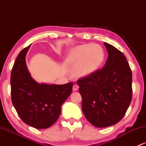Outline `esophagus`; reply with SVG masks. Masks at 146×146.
I'll return each mask as SVG.
<instances>
[{
  "label": "esophagus",
  "instance_id": "34e87169",
  "mask_svg": "<svg viewBox=\"0 0 146 146\" xmlns=\"http://www.w3.org/2000/svg\"><path fill=\"white\" fill-rule=\"evenodd\" d=\"M78 88H79V87H78V85H73V91H77V90H78Z\"/></svg>",
  "mask_w": 146,
  "mask_h": 146
}]
</instances>
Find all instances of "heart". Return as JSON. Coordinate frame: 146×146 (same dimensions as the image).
Here are the masks:
<instances>
[{"label":"heart","mask_w":146,"mask_h":146,"mask_svg":"<svg viewBox=\"0 0 146 146\" xmlns=\"http://www.w3.org/2000/svg\"><path fill=\"white\" fill-rule=\"evenodd\" d=\"M104 51L98 44H86L77 46L68 52L65 63L73 69V75L79 79L94 75L104 61Z\"/></svg>","instance_id":"1"}]
</instances>
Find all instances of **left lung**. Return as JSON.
Masks as SVG:
<instances>
[{
    "instance_id": "obj_1",
    "label": "left lung",
    "mask_w": 146,
    "mask_h": 146,
    "mask_svg": "<svg viewBox=\"0 0 146 146\" xmlns=\"http://www.w3.org/2000/svg\"><path fill=\"white\" fill-rule=\"evenodd\" d=\"M108 56L104 66L94 75L79 80L82 108L86 119L105 128L123 118L132 100V71L124 55L104 42Z\"/></svg>"
}]
</instances>
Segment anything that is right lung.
I'll use <instances>...</instances> for the list:
<instances>
[{
  "mask_svg": "<svg viewBox=\"0 0 146 146\" xmlns=\"http://www.w3.org/2000/svg\"><path fill=\"white\" fill-rule=\"evenodd\" d=\"M30 46L20 52L11 74V101L21 119L38 129L49 128L59 118L61 107L71 94L73 84L38 83L26 64Z\"/></svg>",
  "mask_w": 146,
  "mask_h": 146,
  "instance_id": "1",
  "label": "right lung"
}]
</instances>
